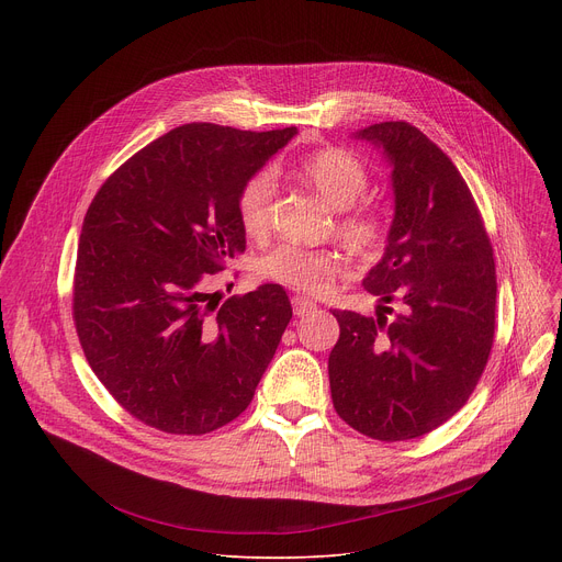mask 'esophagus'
<instances>
[{
  "label": "esophagus",
  "mask_w": 562,
  "mask_h": 562,
  "mask_svg": "<svg viewBox=\"0 0 562 562\" xmlns=\"http://www.w3.org/2000/svg\"><path fill=\"white\" fill-rule=\"evenodd\" d=\"M291 304H293V313H295L297 317H302V315H308V313L317 311V304H315L313 300L304 297V295H293Z\"/></svg>",
  "instance_id": "obj_1"
}]
</instances>
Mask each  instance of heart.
<instances>
[{"label":"heart","instance_id":"heart-1","mask_svg":"<svg viewBox=\"0 0 562 562\" xmlns=\"http://www.w3.org/2000/svg\"><path fill=\"white\" fill-rule=\"evenodd\" d=\"M297 176L336 211H342L338 233L360 254L375 251L384 228L375 213L356 209L369 189V173L360 159L345 148H325L306 155ZM278 191V178L271 169L251 176L237 193V220L249 237H265L271 226V206ZM258 273L297 291H319L345 271V258L336 249H304L282 245L258 260Z\"/></svg>","mask_w":562,"mask_h":562}]
</instances>
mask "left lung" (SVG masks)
Returning <instances> with one entry per match:
<instances>
[{
	"instance_id": "8db88e82",
	"label": "left lung",
	"mask_w": 562,
	"mask_h": 562,
	"mask_svg": "<svg viewBox=\"0 0 562 562\" xmlns=\"http://www.w3.org/2000/svg\"><path fill=\"white\" fill-rule=\"evenodd\" d=\"M391 169L393 220L380 262L362 280L373 317L334 311L329 356L338 416L375 440H412L447 423L483 375L496 329V265L469 187L416 126L353 133ZM395 299L401 311L385 304Z\"/></svg>"
}]
</instances>
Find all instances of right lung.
Returning a JSON list of instances; mask_svg holds the SVG:
<instances>
[{"mask_svg":"<svg viewBox=\"0 0 562 562\" xmlns=\"http://www.w3.org/2000/svg\"><path fill=\"white\" fill-rule=\"evenodd\" d=\"M297 133L184 124L124 162L79 235L72 317L117 403L167 434H209L254 400L293 315L280 284L211 306L206 276L245 254L237 193Z\"/></svg>","mask_w":562,"mask_h":562,"instance_id":"right-lung-1","label":"right lung"}]
</instances>
